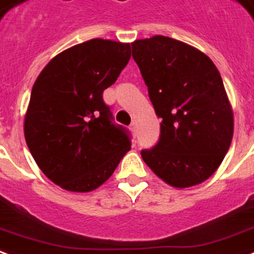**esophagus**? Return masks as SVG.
<instances>
[{"label": "esophagus", "instance_id": "1", "mask_svg": "<svg viewBox=\"0 0 254 254\" xmlns=\"http://www.w3.org/2000/svg\"><path fill=\"white\" fill-rule=\"evenodd\" d=\"M130 130H132V132H133V134H136V132H137L136 122H132V124H130Z\"/></svg>", "mask_w": 254, "mask_h": 254}]
</instances>
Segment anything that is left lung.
Instances as JSON below:
<instances>
[{
    "label": "left lung",
    "mask_w": 254,
    "mask_h": 254,
    "mask_svg": "<svg viewBox=\"0 0 254 254\" xmlns=\"http://www.w3.org/2000/svg\"><path fill=\"white\" fill-rule=\"evenodd\" d=\"M157 117L160 138L142 160L167 185L187 189L218 170L232 144L234 120L222 78L202 51L156 35L132 43Z\"/></svg>",
    "instance_id": "left-lung-1"
}]
</instances>
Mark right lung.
Listing matches in <instances>:
<instances>
[{"label": "right lung", "instance_id": "obj_1", "mask_svg": "<svg viewBox=\"0 0 254 254\" xmlns=\"http://www.w3.org/2000/svg\"><path fill=\"white\" fill-rule=\"evenodd\" d=\"M129 59V43L91 39L60 52L37 76L24 136L39 168L62 189H98L130 149L129 133L102 99Z\"/></svg>", "mask_w": 254, "mask_h": 254}]
</instances>
